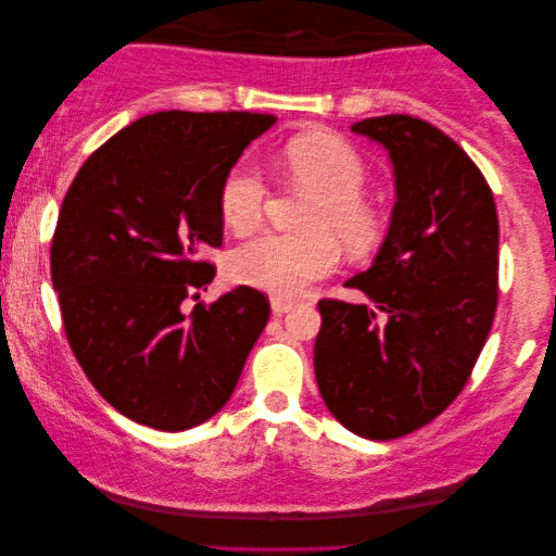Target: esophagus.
<instances>
[{
  "label": "esophagus",
  "mask_w": 556,
  "mask_h": 556,
  "mask_svg": "<svg viewBox=\"0 0 556 556\" xmlns=\"http://www.w3.org/2000/svg\"><path fill=\"white\" fill-rule=\"evenodd\" d=\"M293 306H295L293 301L280 299V295H273V299H270V308H273V314H276V316H283V314H288V311H291Z\"/></svg>",
  "instance_id": "obj_1"
}]
</instances>
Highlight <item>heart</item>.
Listing matches in <instances>:
<instances>
[{
  "label": "heart",
  "mask_w": 556,
  "mask_h": 556,
  "mask_svg": "<svg viewBox=\"0 0 556 556\" xmlns=\"http://www.w3.org/2000/svg\"><path fill=\"white\" fill-rule=\"evenodd\" d=\"M283 166L295 185L316 194L306 215V235H261L230 255V276L242 286L293 299L311 280L337 268L339 248L362 255L382 240L379 210L364 197L367 164L352 143L333 134H306L288 143ZM268 185L253 164H238L219 187V215L232 232L261 225Z\"/></svg>",
  "instance_id": "b5f03b06"
}]
</instances>
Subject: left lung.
<instances>
[{
    "instance_id": "obj_1",
    "label": "left lung",
    "mask_w": 556,
    "mask_h": 556,
    "mask_svg": "<svg viewBox=\"0 0 556 556\" xmlns=\"http://www.w3.org/2000/svg\"><path fill=\"white\" fill-rule=\"evenodd\" d=\"M387 151L390 227L375 261L346 286L369 303L318 301V392L329 413L369 440L407 435L466 387L498 301V215L466 151L428 121L352 124Z\"/></svg>"
}]
</instances>
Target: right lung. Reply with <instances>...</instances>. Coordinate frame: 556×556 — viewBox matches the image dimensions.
I'll use <instances>...</instances> for the list:
<instances>
[{"label": "right lung", "mask_w": 556, "mask_h": 556, "mask_svg": "<svg viewBox=\"0 0 556 556\" xmlns=\"http://www.w3.org/2000/svg\"><path fill=\"white\" fill-rule=\"evenodd\" d=\"M276 124L263 113L159 111L88 156L60 210L50 263L75 359L128 420L179 432L227 405L270 316L238 286L212 306L181 301L215 278L219 187ZM200 293H194V299Z\"/></svg>", "instance_id": "1"}]
</instances>
